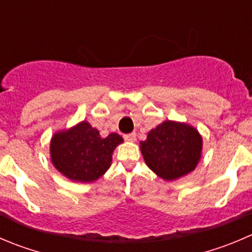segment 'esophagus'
<instances>
[{"instance_id": "1", "label": "esophagus", "mask_w": 252, "mask_h": 252, "mask_svg": "<svg viewBox=\"0 0 252 252\" xmlns=\"http://www.w3.org/2000/svg\"><path fill=\"white\" fill-rule=\"evenodd\" d=\"M124 139H126V141H135L136 140V134L135 133L126 134V135H124Z\"/></svg>"}]
</instances>
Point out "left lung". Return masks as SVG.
<instances>
[{"instance_id":"1","label":"left lung","mask_w":252,"mask_h":252,"mask_svg":"<svg viewBox=\"0 0 252 252\" xmlns=\"http://www.w3.org/2000/svg\"><path fill=\"white\" fill-rule=\"evenodd\" d=\"M140 150L149 168L158 177L173 181L196 168L202 153V136L193 126L166 121L151 129Z\"/></svg>"}]
</instances>
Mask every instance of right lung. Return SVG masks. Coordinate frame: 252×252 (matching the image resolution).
<instances>
[{
    "instance_id": "1",
    "label": "right lung",
    "mask_w": 252,
    "mask_h": 252,
    "mask_svg": "<svg viewBox=\"0 0 252 252\" xmlns=\"http://www.w3.org/2000/svg\"><path fill=\"white\" fill-rule=\"evenodd\" d=\"M123 138L111 133L106 138L84 121L67 130L58 131L50 141L51 162L65 177L77 182H94L106 173L113 150Z\"/></svg>"
}]
</instances>
